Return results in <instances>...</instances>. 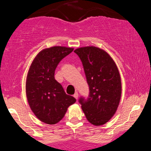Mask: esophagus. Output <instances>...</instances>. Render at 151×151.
<instances>
[{
	"instance_id": "obj_1",
	"label": "esophagus",
	"mask_w": 151,
	"mask_h": 151,
	"mask_svg": "<svg viewBox=\"0 0 151 151\" xmlns=\"http://www.w3.org/2000/svg\"><path fill=\"white\" fill-rule=\"evenodd\" d=\"M78 96L79 95H78V93L77 92H76L74 94V97L76 99H78Z\"/></svg>"
}]
</instances>
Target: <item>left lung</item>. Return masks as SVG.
<instances>
[{
  "mask_svg": "<svg viewBox=\"0 0 151 151\" xmlns=\"http://www.w3.org/2000/svg\"><path fill=\"white\" fill-rule=\"evenodd\" d=\"M89 86L88 98L79 99L87 120L101 126L115 115L121 97V80L115 61L104 50L93 46L76 49Z\"/></svg>",
  "mask_w": 151,
  "mask_h": 151,
  "instance_id": "1",
  "label": "left lung"
}]
</instances>
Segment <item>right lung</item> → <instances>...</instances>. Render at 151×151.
I'll list each match as a JSON object with an SVG mask.
<instances>
[{
  "label": "right lung",
  "instance_id": "add662e5",
  "mask_svg": "<svg viewBox=\"0 0 151 151\" xmlns=\"http://www.w3.org/2000/svg\"><path fill=\"white\" fill-rule=\"evenodd\" d=\"M73 50L60 46L45 49L36 56L29 68L25 86L29 106L38 119L47 124L58 123L68 106L76 101L55 79L58 63Z\"/></svg>",
  "mask_w": 151,
  "mask_h": 151
}]
</instances>
